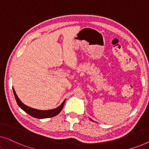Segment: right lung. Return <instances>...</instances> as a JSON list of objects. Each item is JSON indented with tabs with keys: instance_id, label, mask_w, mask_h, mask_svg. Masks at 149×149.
Returning <instances> with one entry per match:
<instances>
[{
	"instance_id": "obj_1",
	"label": "right lung",
	"mask_w": 149,
	"mask_h": 149,
	"mask_svg": "<svg viewBox=\"0 0 149 149\" xmlns=\"http://www.w3.org/2000/svg\"><path fill=\"white\" fill-rule=\"evenodd\" d=\"M13 90L14 95H15V98L16 100V102H17L18 106H19L23 111H25L26 113H28V115L32 116V117L36 118V119H45V118L53 117H54V116L58 115L62 110V108L64 107L65 101H66V100H65L60 107H58V108H56V109H55L48 110V111H40V110L32 109V108L28 107V106H26L24 104L22 103L21 100L19 99V97H17L14 89H13Z\"/></svg>"
}]
</instances>
